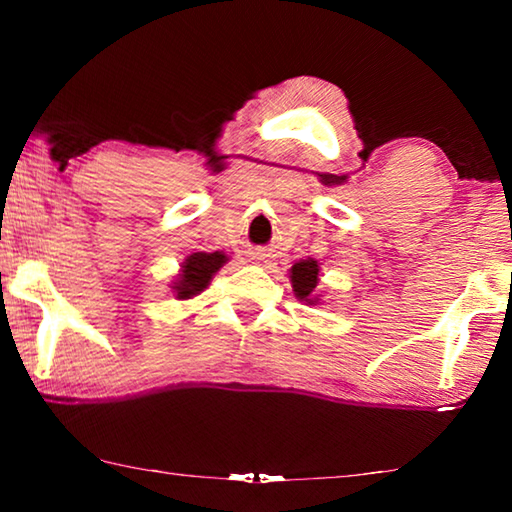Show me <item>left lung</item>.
<instances>
[{
  "label": "left lung",
  "instance_id": "8db88e82",
  "mask_svg": "<svg viewBox=\"0 0 512 512\" xmlns=\"http://www.w3.org/2000/svg\"><path fill=\"white\" fill-rule=\"evenodd\" d=\"M291 282L293 291L300 300H307L309 305H314V289L318 284V264L314 259H302V262L293 264L291 268Z\"/></svg>",
  "mask_w": 512,
  "mask_h": 512
}]
</instances>
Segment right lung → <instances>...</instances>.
Instances as JSON below:
<instances>
[{"mask_svg":"<svg viewBox=\"0 0 512 512\" xmlns=\"http://www.w3.org/2000/svg\"><path fill=\"white\" fill-rule=\"evenodd\" d=\"M223 253H194L185 259L183 264V275L178 277L176 282V296L178 298H192L196 293H201L207 284H210L212 275L219 271V268L225 264Z\"/></svg>","mask_w":512,"mask_h":512,"instance_id":"1","label":"right lung"}]
</instances>
